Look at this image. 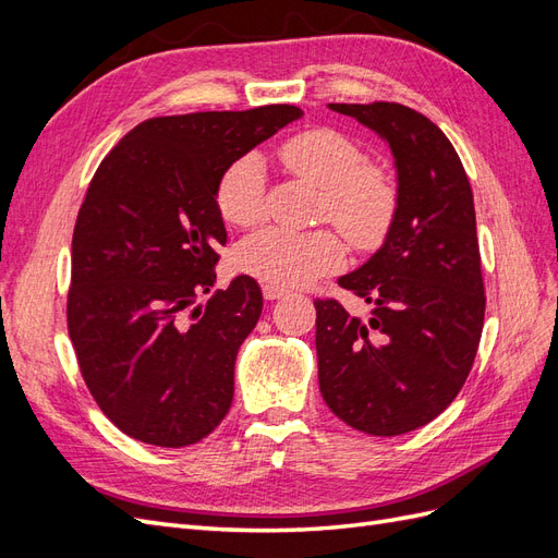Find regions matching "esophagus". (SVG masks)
I'll return each mask as SVG.
<instances>
[{
  "instance_id": "obj_1",
  "label": "esophagus",
  "mask_w": 558,
  "mask_h": 558,
  "mask_svg": "<svg viewBox=\"0 0 558 558\" xmlns=\"http://www.w3.org/2000/svg\"><path fill=\"white\" fill-rule=\"evenodd\" d=\"M286 293V289H281V286H275V283H263V298L265 300H279V298H283Z\"/></svg>"
}]
</instances>
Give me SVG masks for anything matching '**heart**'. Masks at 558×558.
Here are the masks:
<instances>
[{
    "label": "heart",
    "instance_id": "obj_1",
    "mask_svg": "<svg viewBox=\"0 0 558 558\" xmlns=\"http://www.w3.org/2000/svg\"><path fill=\"white\" fill-rule=\"evenodd\" d=\"M289 170L320 191L318 221H330L361 251L384 242L398 214V183L381 165L365 162V150L344 132L314 128L295 134L279 150ZM216 209L234 228H253L265 216V172L258 156L226 167L216 183ZM347 248L335 230H263L234 251V267L265 283L291 289L340 269Z\"/></svg>",
    "mask_w": 558,
    "mask_h": 558
}]
</instances>
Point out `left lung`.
<instances>
[{
    "label": "left lung",
    "instance_id": "8db88e82",
    "mask_svg": "<svg viewBox=\"0 0 558 558\" xmlns=\"http://www.w3.org/2000/svg\"><path fill=\"white\" fill-rule=\"evenodd\" d=\"M328 107L388 142L400 202L381 248L337 279L373 307L369 318L314 300L320 396L351 428L402 435L449 408L477 356L486 295L475 202L459 154L424 113Z\"/></svg>",
    "mask_w": 558,
    "mask_h": 558
}]
</instances>
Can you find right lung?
<instances>
[{"label":"right lung","mask_w":558,"mask_h":558,"mask_svg":"<svg viewBox=\"0 0 558 558\" xmlns=\"http://www.w3.org/2000/svg\"><path fill=\"white\" fill-rule=\"evenodd\" d=\"M300 116L269 105L148 118L99 162L74 226L66 328L99 410L134 440L189 447L228 414L263 293L242 275L187 314L228 240L216 183Z\"/></svg>","instance_id":"add662e5"}]
</instances>
